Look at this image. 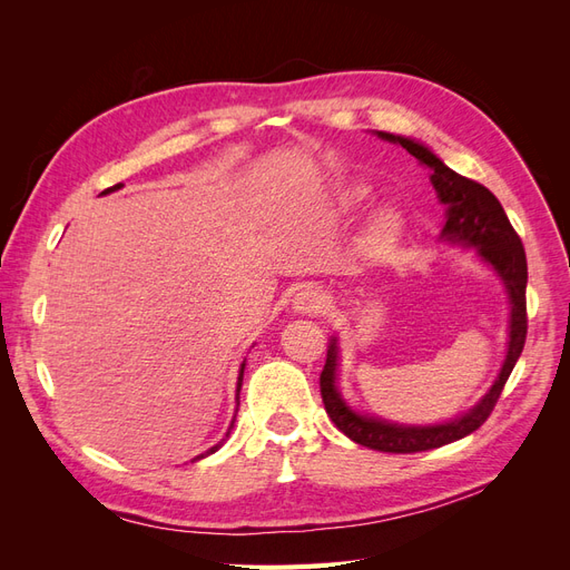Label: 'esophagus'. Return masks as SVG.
Masks as SVG:
<instances>
[{"label":"esophagus","instance_id":"esophagus-1","mask_svg":"<svg viewBox=\"0 0 570 570\" xmlns=\"http://www.w3.org/2000/svg\"><path fill=\"white\" fill-rule=\"evenodd\" d=\"M292 308H295L297 314H306V316H318L323 308H325V295L321 287L314 285H304L295 299H292Z\"/></svg>","mask_w":570,"mask_h":570}]
</instances>
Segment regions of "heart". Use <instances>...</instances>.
I'll return each mask as SVG.
<instances>
[{"mask_svg": "<svg viewBox=\"0 0 570 570\" xmlns=\"http://www.w3.org/2000/svg\"><path fill=\"white\" fill-rule=\"evenodd\" d=\"M368 199V189L366 187H356L352 193V202L354 204H364ZM402 233V218L400 214L394 212H383L377 214L375 220L371 223V230H368V237L366 243L371 249H385L387 245H392L396 237H400Z\"/></svg>", "mask_w": 570, "mask_h": 570, "instance_id": "obj_1", "label": "heart"}]
</instances>
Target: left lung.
I'll list each match as a JSON object with an SVG mask.
<instances>
[{
	"label": "left lung",
	"mask_w": 570,
	"mask_h": 570,
	"mask_svg": "<svg viewBox=\"0 0 570 570\" xmlns=\"http://www.w3.org/2000/svg\"><path fill=\"white\" fill-rule=\"evenodd\" d=\"M377 137L387 142L402 145L411 157H416L425 164L433 176L435 193L440 202L446 206V223L442 228V237L450 243L475 247L478 256L497 271L499 278L504 281L509 299H511V321H509V350L504 366L499 371L494 385L482 400L463 416L442 423V425H400L387 423L373 416H361L354 409L347 406L337 392V340H331L325 366L321 373V396L327 416L342 430L344 435L356 444H364L368 450L390 452V454H413L438 450L442 444L456 442L465 435H471L482 423L490 419V413L502 394L509 375L519 361L525 335H528V314H525V285H528V262L525 249L519 233L513 230L502 204L490 193L485 185H480L471 178L459 176L456 170L444 166L433 151L423 147L411 137L390 135L377 130Z\"/></svg>",
	"instance_id": "obj_1"
}]
</instances>
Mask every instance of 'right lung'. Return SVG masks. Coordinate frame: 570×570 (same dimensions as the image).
Masks as SVG:
<instances>
[{
	"label": "right lung",
	"mask_w": 570,
	"mask_h": 570,
	"mask_svg": "<svg viewBox=\"0 0 570 570\" xmlns=\"http://www.w3.org/2000/svg\"><path fill=\"white\" fill-rule=\"evenodd\" d=\"M118 187H124V185H120V183H118V185H114V187H107V189H105V193H101V195H107V193H114V189H118ZM243 375H245V364H243V368H239V377H237V396H239V387H243ZM230 428H233V425H230ZM228 435H230V430H228V433H226V438H228ZM223 442H226V440H220L218 444H214V446H212V450H209V452H204V454L195 456L193 461H199V459H204V456H209V454H214L216 450H220V444H223Z\"/></svg>",
	"instance_id": "add662e5"
}]
</instances>
